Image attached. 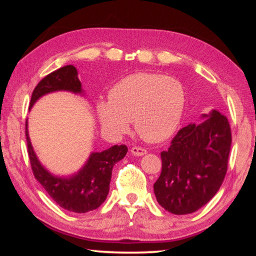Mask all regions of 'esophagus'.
<instances>
[{
	"instance_id": "1",
	"label": "esophagus",
	"mask_w": 256,
	"mask_h": 256,
	"mask_svg": "<svg viewBox=\"0 0 256 256\" xmlns=\"http://www.w3.org/2000/svg\"><path fill=\"white\" fill-rule=\"evenodd\" d=\"M131 152L133 156H144L146 154V150L144 149V148H140V146H133V148L131 149Z\"/></svg>"
}]
</instances>
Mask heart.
<instances>
[{
	"instance_id": "obj_1",
	"label": "heart",
	"mask_w": 256,
	"mask_h": 256,
	"mask_svg": "<svg viewBox=\"0 0 256 256\" xmlns=\"http://www.w3.org/2000/svg\"><path fill=\"white\" fill-rule=\"evenodd\" d=\"M185 105L183 86L175 78L157 73H136L118 81L110 92V102H98L102 128L112 136L128 131L133 120L142 138L159 142L178 126Z\"/></svg>"
}]
</instances>
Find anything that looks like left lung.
I'll list each match as a JSON object with an SVG mask.
<instances>
[{
    "label": "left lung",
    "mask_w": 256,
    "mask_h": 256,
    "mask_svg": "<svg viewBox=\"0 0 256 256\" xmlns=\"http://www.w3.org/2000/svg\"><path fill=\"white\" fill-rule=\"evenodd\" d=\"M200 124L180 128L162 151V168L154 184L160 206L174 214L198 211L216 196L227 172L232 130L219 112L203 114Z\"/></svg>",
    "instance_id": "1"
}]
</instances>
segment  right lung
<instances>
[{
	"label": "right lung",
	"mask_w": 256,
	"mask_h": 256,
	"mask_svg": "<svg viewBox=\"0 0 256 256\" xmlns=\"http://www.w3.org/2000/svg\"><path fill=\"white\" fill-rule=\"evenodd\" d=\"M60 90L82 94L78 71L73 66L60 68L42 79L34 89L29 108L44 94ZM26 138L34 178L60 208L76 214H86L102 204L110 192L112 167L128 152V146L124 144L112 146L102 152H92L76 174L58 177L46 170L38 160L29 138L28 122H26Z\"/></svg>",
	"instance_id": "1"
}]
</instances>
